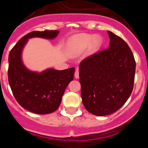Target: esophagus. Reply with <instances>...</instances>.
I'll use <instances>...</instances> for the list:
<instances>
[{
  "mask_svg": "<svg viewBox=\"0 0 148 148\" xmlns=\"http://www.w3.org/2000/svg\"><path fill=\"white\" fill-rule=\"evenodd\" d=\"M75 78H79V70L78 69H76L75 72Z\"/></svg>",
  "mask_w": 148,
  "mask_h": 148,
  "instance_id": "obj_1",
  "label": "esophagus"
}]
</instances>
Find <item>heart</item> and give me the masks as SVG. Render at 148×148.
<instances>
[{
	"mask_svg": "<svg viewBox=\"0 0 148 148\" xmlns=\"http://www.w3.org/2000/svg\"><path fill=\"white\" fill-rule=\"evenodd\" d=\"M102 44V38L99 35L79 34L72 37L67 42V50L71 55H79L90 47L96 51Z\"/></svg>",
	"mask_w": 148,
	"mask_h": 148,
	"instance_id": "obj_1",
	"label": "heart"
}]
</instances>
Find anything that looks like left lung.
Segmentation results:
<instances>
[{
  "instance_id": "8db88e82",
  "label": "left lung",
  "mask_w": 148,
  "mask_h": 148,
  "mask_svg": "<svg viewBox=\"0 0 148 148\" xmlns=\"http://www.w3.org/2000/svg\"><path fill=\"white\" fill-rule=\"evenodd\" d=\"M108 49L89 56L79 65V82L84 106L98 116L113 113L133 91L136 62L125 40L108 31Z\"/></svg>"
}]
</instances>
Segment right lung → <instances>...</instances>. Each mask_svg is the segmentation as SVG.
Listing matches in <instances>:
<instances>
[{
  "label": "right lung",
  "mask_w": 148,
  "mask_h": 148,
  "mask_svg": "<svg viewBox=\"0 0 148 148\" xmlns=\"http://www.w3.org/2000/svg\"><path fill=\"white\" fill-rule=\"evenodd\" d=\"M58 30L29 32L18 40L9 55L8 79L15 99L24 109L36 114H48L59 108L62 96L71 81L75 68L57 70L48 68L42 72L29 70L22 61V52L29 39H54Z\"/></svg>",
  "instance_id": "1"
}]
</instances>
